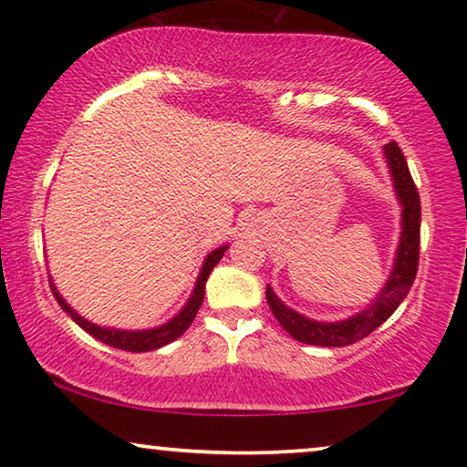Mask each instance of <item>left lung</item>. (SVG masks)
Wrapping results in <instances>:
<instances>
[{"label":"left lung","instance_id":"1","mask_svg":"<svg viewBox=\"0 0 467 467\" xmlns=\"http://www.w3.org/2000/svg\"><path fill=\"white\" fill-rule=\"evenodd\" d=\"M385 155L393 174L395 191H398V197L401 202V238L387 286L374 299V304L368 310L359 312L357 317L340 323H318L297 315L296 310L286 308L276 297V293L270 289V285H267L265 299L270 304L274 317H276V321L283 325V329L289 331L291 337H296L297 342L312 344V347H348V344L363 340V337L372 334L376 327H380L398 310V306L404 302L414 278H417L420 248L419 191L398 142L385 144Z\"/></svg>","mask_w":467,"mask_h":467}]
</instances>
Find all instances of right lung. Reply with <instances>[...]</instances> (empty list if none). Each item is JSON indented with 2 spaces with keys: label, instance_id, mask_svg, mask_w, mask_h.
<instances>
[{
  "label": "right lung",
  "instance_id": "right-lung-1",
  "mask_svg": "<svg viewBox=\"0 0 467 467\" xmlns=\"http://www.w3.org/2000/svg\"><path fill=\"white\" fill-rule=\"evenodd\" d=\"M225 251H227V246H221V248H216V251L208 254L206 264H203L202 272H200V278H197L193 296H191L187 306H184V308L178 312V315L171 318L170 323H165V325H161V327H155V329L119 331V329H110V327H99V325L87 321V318H82L78 312H74L72 308H69V306L66 304V299H63L59 293H57L55 285H50V291H53V296H55L57 302H59L61 308L66 310L67 315L72 317L74 321L87 331V334H91L93 337H98L99 342H104L112 348L127 350V353H146V350L161 348V347H165V344L174 342L176 337H181L184 331L189 329V325L193 323L197 310H200V306L203 302V296H206V280L210 276V272L214 270V265L219 264L223 253H225Z\"/></svg>",
  "mask_w": 467,
  "mask_h": 467
}]
</instances>
